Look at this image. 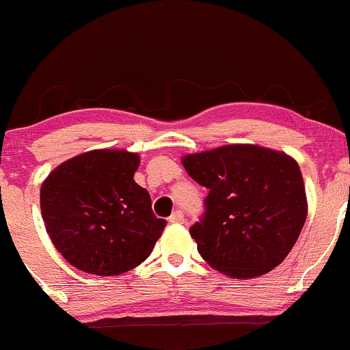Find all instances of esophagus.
Segmentation results:
<instances>
[{
	"mask_svg": "<svg viewBox=\"0 0 350 350\" xmlns=\"http://www.w3.org/2000/svg\"><path fill=\"white\" fill-rule=\"evenodd\" d=\"M168 221H170L172 224H183V222H185V215H183L182 211H175Z\"/></svg>",
	"mask_w": 350,
	"mask_h": 350,
	"instance_id": "1",
	"label": "esophagus"
}]
</instances>
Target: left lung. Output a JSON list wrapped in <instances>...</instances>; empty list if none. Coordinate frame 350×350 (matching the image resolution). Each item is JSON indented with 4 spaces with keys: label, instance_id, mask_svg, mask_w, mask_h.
Masks as SVG:
<instances>
[{
    "label": "left lung",
    "instance_id": "8db88e82",
    "mask_svg": "<svg viewBox=\"0 0 350 350\" xmlns=\"http://www.w3.org/2000/svg\"><path fill=\"white\" fill-rule=\"evenodd\" d=\"M187 174L208 189L190 228L202 258L230 278H256L280 265L307 219L304 176L286 153L226 145L185 154Z\"/></svg>",
    "mask_w": 350,
    "mask_h": 350
}]
</instances>
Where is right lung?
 <instances>
[{"instance_id": "right-lung-1", "label": "right lung", "mask_w": 350, "mask_h": 350, "mask_svg": "<svg viewBox=\"0 0 350 350\" xmlns=\"http://www.w3.org/2000/svg\"><path fill=\"white\" fill-rule=\"evenodd\" d=\"M139 157L94 150L55 168L40 189L42 217L53 246L84 273L114 276L142 265L167 221L135 182Z\"/></svg>"}]
</instances>
